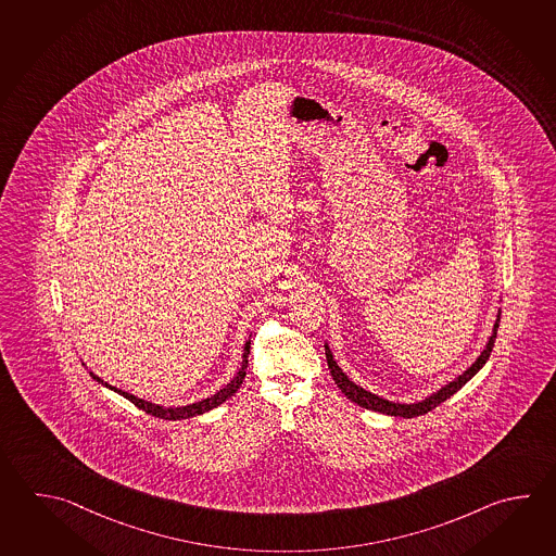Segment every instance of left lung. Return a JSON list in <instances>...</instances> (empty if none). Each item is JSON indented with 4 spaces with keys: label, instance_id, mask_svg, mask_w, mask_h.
<instances>
[{
    "label": "left lung",
    "instance_id": "obj_1",
    "mask_svg": "<svg viewBox=\"0 0 556 556\" xmlns=\"http://www.w3.org/2000/svg\"><path fill=\"white\" fill-rule=\"evenodd\" d=\"M498 320H501V313H497V320H495V325H493V332H491V337H489L485 349L481 351V354L476 358V363L471 364V366L465 370L464 375L457 376L450 384L442 386L438 392H433L430 396L424 397V400H419V402H412V404H400V402H392V400L376 396L372 392H368V390H364L361 386L354 384L351 378L342 372V368L337 364L332 352H330L329 344L325 342L327 364H329L330 375H332L334 384L339 386L340 390H342V394L349 397V400H352L354 404H358V406H363V408L366 409H375V412H380V414H388V416L416 418V416L428 414L430 409L438 408L447 397L454 396L459 388H464V386L483 368V364L488 363L489 356H491L495 339H497Z\"/></svg>",
    "mask_w": 556,
    "mask_h": 556
}]
</instances>
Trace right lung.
Returning a JSON list of instances; mask_svg holds the SVG:
<instances>
[{
  "mask_svg": "<svg viewBox=\"0 0 556 556\" xmlns=\"http://www.w3.org/2000/svg\"><path fill=\"white\" fill-rule=\"evenodd\" d=\"M250 346L251 340H245V344H243V354H241V366H239L238 375L233 376L229 382H227L222 390H217L216 394H212L210 397H205V400H200V402H195V404H188V406H178V408H166V406H159V404H152V402H147V400H142V397H137L135 394H128L125 390H121V388H116V386L106 384L104 380H101L99 376L94 375V372H89L92 376V380H97L99 384L106 386L109 390H113L116 394H121V396L126 397V400H130L137 408L144 409L147 414L150 416H154V418L162 419H186L193 418V416H200V414H205V412H210V409L217 408L219 404H224L226 400L233 396L236 392H238L239 386L243 382V378H245V370H248V358H250Z\"/></svg>",
  "mask_w": 556,
  "mask_h": 556,
  "instance_id": "right-lung-1",
  "label": "right lung"
}]
</instances>
